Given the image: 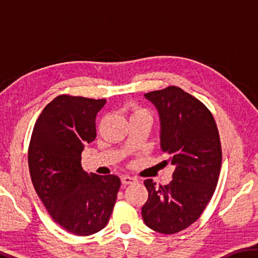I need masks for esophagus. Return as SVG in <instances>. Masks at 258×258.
<instances>
[{
  "label": "esophagus",
  "mask_w": 258,
  "mask_h": 258,
  "mask_svg": "<svg viewBox=\"0 0 258 258\" xmlns=\"http://www.w3.org/2000/svg\"><path fill=\"white\" fill-rule=\"evenodd\" d=\"M135 181H137V180H135V178L132 177V176H128V175L121 176V183H123V184H125V185L132 184V183H134Z\"/></svg>",
  "instance_id": "1"
}]
</instances>
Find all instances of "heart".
<instances>
[{
    "instance_id": "b5f03b06",
    "label": "heart",
    "mask_w": 258,
    "mask_h": 258,
    "mask_svg": "<svg viewBox=\"0 0 258 258\" xmlns=\"http://www.w3.org/2000/svg\"><path fill=\"white\" fill-rule=\"evenodd\" d=\"M134 115H146V116H149V112H148L147 110H145V109H141V108H138V107H133L132 108V116Z\"/></svg>"
}]
</instances>
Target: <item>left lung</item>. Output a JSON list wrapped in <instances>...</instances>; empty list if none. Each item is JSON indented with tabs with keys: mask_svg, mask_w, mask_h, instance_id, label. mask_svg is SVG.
Segmentation results:
<instances>
[{
	"mask_svg": "<svg viewBox=\"0 0 258 258\" xmlns=\"http://www.w3.org/2000/svg\"><path fill=\"white\" fill-rule=\"evenodd\" d=\"M145 97L159 112L160 148L168 157L164 163L175 166V171L167 185L145 181L149 197L142 217L156 232L177 233L198 220L216 189L220 135L208 108L180 87L168 86Z\"/></svg>",
	"mask_w": 258,
	"mask_h": 258,
	"instance_id": "left-lung-1",
	"label": "left lung"
}]
</instances>
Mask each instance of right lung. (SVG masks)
Masks as SVG:
<instances>
[{
	"instance_id": "obj_1",
	"label": "right lung",
	"mask_w": 258,
	"mask_h": 258,
	"mask_svg": "<svg viewBox=\"0 0 258 258\" xmlns=\"http://www.w3.org/2000/svg\"><path fill=\"white\" fill-rule=\"evenodd\" d=\"M104 99L62 94L43 109L35 123L28 166L35 191L56 224L76 235L107 225L120 180L82 168V151L97 137L95 118Z\"/></svg>"
}]
</instances>
